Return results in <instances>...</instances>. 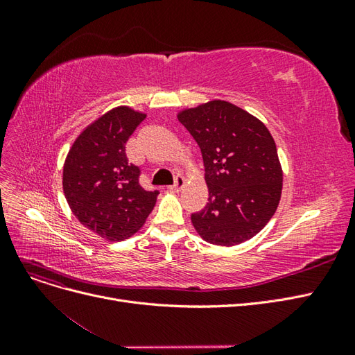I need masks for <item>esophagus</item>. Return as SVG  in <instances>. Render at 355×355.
<instances>
[{
    "label": "esophagus",
    "mask_w": 355,
    "mask_h": 355,
    "mask_svg": "<svg viewBox=\"0 0 355 355\" xmlns=\"http://www.w3.org/2000/svg\"><path fill=\"white\" fill-rule=\"evenodd\" d=\"M184 187H185V179L179 175L175 178V184L168 187V189H170V192H179Z\"/></svg>",
    "instance_id": "1"
}]
</instances>
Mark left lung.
I'll return each instance as SVG.
<instances>
[{
  "label": "left lung",
  "mask_w": 355,
  "mask_h": 355,
  "mask_svg": "<svg viewBox=\"0 0 355 355\" xmlns=\"http://www.w3.org/2000/svg\"><path fill=\"white\" fill-rule=\"evenodd\" d=\"M178 120L201 149L209 202L192 213L200 237L216 245L250 240L270 222L283 189L277 146L265 124L225 101L184 110Z\"/></svg>",
  "instance_id": "8db88e82"
}]
</instances>
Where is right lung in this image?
<instances>
[{"instance_id":"1","label":"right lung","mask_w":355,"mask_h":355,"mask_svg":"<svg viewBox=\"0 0 355 355\" xmlns=\"http://www.w3.org/2000/svg\"><path fill=\"white\" fill-rule=\"evenodd\" d=\"M145 114L118 106L75 139L63 164V192L72 213L102 239L121 241L142 228L158 191L139 185L141 168L128 163L125 144Z\"/></svg>"}]
</instances>
